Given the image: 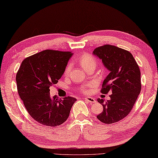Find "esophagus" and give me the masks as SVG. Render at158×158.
Masks as SVG:
<instances>
[{"mask_svg": "<svg viewBox=\"0 0 158 158\" xmlns=\"http://www.w3.org/2000/svg\"><path fill=\"white\" fill-rule=\"evenodd\" d=\"M85 99L86 100V101H87V102H88L91 103H94L96 102V99H94V98H92V97H85Z\"/></svg>", "mask_w": 158, "mask_h": 158, "instance_id": "obj_1", "label": "esophagus"}]
</instances>
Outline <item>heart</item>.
<instances>
[{
	"mask_svg": "<svg viewBox=\"0 0 158 158\" xmlns=\"http://www.w3.org/2000/svg\"><path fill=\"white\" fill-rule=\"evenodd\" d=\"M78 63L82 67V69H85V71H87L89 67L96 66L97 59L94 56L90 55V54L85 53L80 56V58L78 59ZM71 69V64H68L67 66L66 67L65 71H64V75H65V76H68L69 73H70ZM81 90L82 92H85V93L87 92V87H82L81 89Z\"/></svg>",
	"mask_w": 158,
	"mask_h": 158,
	"instance_id": "1",
	"label": "heart"
}]
</instances>
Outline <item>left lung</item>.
<instances>
[{"label": "left lung", "instance_id": "left-lung-1", "mask_svg": "<svg viewBox=\"0 0 158 158\" xmlns=\"http://www.w3.org/2000/svg\"><path fill=\"white\" fill-rule=\"evenodd\" d=\"M93 54L102 59L110 72L103 82L101 92L111 93L107 102L97 99L103 106V111L97 117L105 124L117 123L130 113L140 94V69L130 52L114 45L97 48Z\"/></svg>", "mask_w": 158, "mask_h": 158}]
</instances>
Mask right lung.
Masks as SVG:
<instances>
[{"instance_id":"add662e5","label":"right lung","mask_w":158,"mask_h":158,"mask_svg":"<svg viewBox=\"0 0 158 158\" xmlns=\"http://www.w3.org/2000/svg\"><path fill=\"white\" fill-rule=\"evenodd\" d=\"M72 55L71 52L43 50L26 58L18 70V94L31 117L42 125H61L77 100L71 97H51L50 94V87L57 83Z\"/></svg>"}]
</instances>
